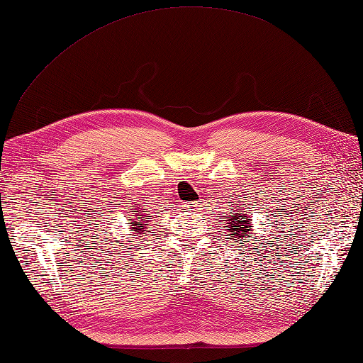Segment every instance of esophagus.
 <instances>
[{"label":"esophagus","instance_id":"obj_1","mask_svg":"<svg viewBox=\"0 0 363 363\" xmlns=\"http://www.w3.org/2000/svg\"><path fill=\"white\" fill-rule=\"evenodd\" d=\"M197 206H199L197 201H191V203H188V205L184 206V208H188V211H196Z\"/></svg>","mask_w":363,"mask_h":363}]
</instances>
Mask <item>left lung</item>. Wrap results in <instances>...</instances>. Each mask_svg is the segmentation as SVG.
<instances>
[{
  "label": "left lung",
  "mask_w": 363,
  "mask_h": 363,
  "mask_svg": "<svg viewBox=\"0 0 363 363\" xmlns=\"http://www.w3.org/2000/svg\"><path fill=\"white\" fill-rule=\"evenodd\" d=\"M233 214L235 217L226 220L228 226H229V235L234 237V240L242 242L243 238H248V235H246V234H248L250 228H251V218L250 217L248 218H243L240 214H237L235 211L233 212ZM251 214H252V212H251Z\"/></svg>",
  "instance_id": "left-lung-1"
}]
</instances>
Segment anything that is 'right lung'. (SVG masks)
Segmentation results:
<instances>
[{
  "mask_svg": "<svg viewBox=\"0 0 363 363\" xmlns=\"http://www.w3.org/2000/svg\"><path fill=\"white\" fill-rule=\"evenodd\" d=\"M135 214H137V218H129V222H130V226H134V229H145V223L147 222V217H149V214H145V212H147V211H143V214H140L138 211H134ZM137 234H140V233H137Z\"/></svg>",
  "mask_w": 363,
  "mask_h": 363,
  "instance_id": "obj_1",
  "label": "right lung"
}]
</instances>
